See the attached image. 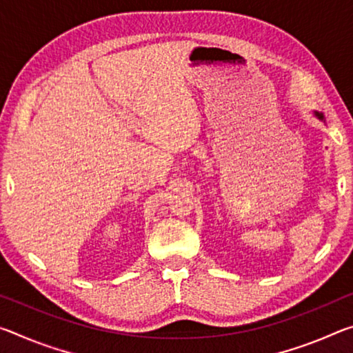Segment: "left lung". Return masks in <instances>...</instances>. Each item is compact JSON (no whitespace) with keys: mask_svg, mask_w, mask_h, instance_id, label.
<instances>
[{"mask_svg":"<svg viewBox=\"0 0 353 353\" xmlns=\"http://www.w3.org/2000/svg\"><path fill=\"white\" fill-rule=\"evenodd\" d=\"M314 115L318 117L319 119H322V121H324V115H322V113H319V112H314Z\"/></svg>","mask_w":353,"mask_h":353,"instance_id":"obj_1","label":"left lung"}]
</instances>
